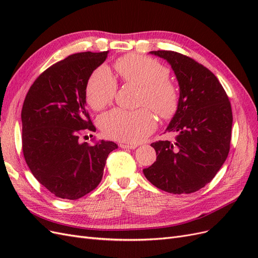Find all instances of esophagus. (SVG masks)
<instances>
[{
	"label": "esophagus",
	"mask_w": 258,
	"mask_h": 258,
	"mask_svg": "<svg viewBox=\"0 0 258 258\" xmlns=\"http://www.w3.org/2000/svg\"><path fill=\"white\" fill-rule=\"evenodd\" d=\"M119 146L121 148H128V150H135V148H137L138 145L136 144H126V143H120Z\"/></svg>",
	"instance_id": "esophagus-1"
}]
</instances>
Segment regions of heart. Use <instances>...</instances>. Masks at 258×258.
<instances>
[{"mask_svg": "<svg viewBox=\"0 0 258 258\" xmlns=\"http://www.w3.org/2000/svg\"><path fill=\"white\" fill-rule=\"evenodd\" d=\"M115 70L123 83L141 87L140 104L150 106L163 119L171 118L177 112L179 91L176 85L169 80V69L160 62L138 54H128L116 61ZM116 90L117 83L110 70L100 67L89 77L86 98L91 107L101 110L112 102ZM151 108H114L101 115L99 126L111 139L128 143L141 142L157 127V120Z\"/></svg>", "mask_w": 258, "mask_h": 258, "instance_id": "heart-1", "label": "heart"}]
</instances>
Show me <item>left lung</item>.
<instances>
[{"label": "left lung", "mask_w": 258, "mask_h": 258, "mask_svg": "<svg viewBox=\"0 0 258 258\" xmlns=\"http://www.w3.org/2000/svg\"><path fill=\"white\" fill-rule=\"evenodd\" d=\"M167 60L179 86V105L167 132L174 142L152 143L157 158L143 170L157 188L190 194L212 181L227 158L232 126L229 99L209 69L182 53L151 51Z\"/></svg>", "instance_id": "8db88e82"}]
</instances>
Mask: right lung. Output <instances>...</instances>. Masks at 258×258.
<instances>
[{"label":"right lung","mask_w":258,"mask_h":258,"mask_svg":"<svg viewBox=\"0 0 258 258\" xmlns=\"http://www.w3.org/2000/svg\"><path fill=\"white\" fill-rule=\"evenodd\" d=\"M108 51L74 53L52 64L31 86L21 111L22 151L34 177L54 196L76 200L103 176L112 141L80 142L96 131L86 108V86Z\"/></svg>","instance_id":"right-lung-1"}]
</instances>
